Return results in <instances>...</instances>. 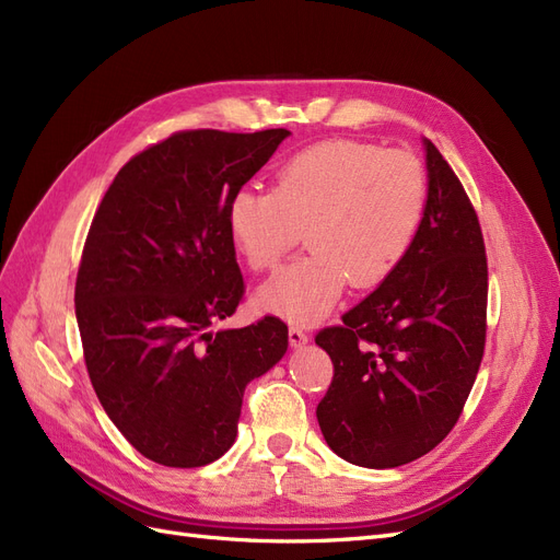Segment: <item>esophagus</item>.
<instances>
[{"mask_svg": "<svg viewBox=\"0 0 560 560\" xmlns=\"http://www.w3.org/2000/svg\"><path fill=\"white\" fill-rule=\"evenodd\" d=\"M290 343L294 346V348H303V346H306L308 343V334L306 331H303L301 327H290Z\"/></svg>", "mask_w": 560, "mask_h": 560, "instance_id": "1", "label": "esophagus"}]
</instances>
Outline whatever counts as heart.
I'll return each mask as SVG.
<instances>
[{"label":"heart","mask_w":560,"mask_h":560,"mask_svg":"<svg viewBox=\"0 0 560 560\" xmlns=\"http://www.w3.org/2000/svg\"><path fill=\"white\" fill-rule=\"evenodd\" d=\"M428 208V173L409 151L327 140L296 151L273 189H241L229 238L252 270H273L306 231L311 252L259 292V306L296 325L327 315L346 284L376 287L409 254Z\"/></svg>","instance_id":"obj_1"}]
</instances>
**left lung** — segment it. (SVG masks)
Returning <instances> with one entry per match:
<instances>
[{
    "label": "left lung",
    "mask_w": 560,
    "mask_h": 560,
    "mask_svg": "<svg viewBox=\"0 0 560 560\" xmlns=\"http://www.w3.org/2000/svg\"><path fill=\"white\" fill-rule=\"evenodd\" d=\"M428 208L393 276L315 336L334 364L317 422L343 460L387 469L442 444L479 374L488 264L477 210L425 140Z\"/></svg>",
    "instance_id": "1"
}]
</instances>
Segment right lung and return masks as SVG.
<instances>
[{
	"instance_id": "obj_1",
	"label": "right lung",
	"mask_w": 560,
	"mask_h": 560,
	"mask_svg": "<svg viewBox=\"0 0 560 560\" xmlns=\"http://www.w3.org/2000/svg\"><path fill=\"white\" fill-rule=\"evenodd\" d=\"M287 135L175 132L118 171L93 217L74 287L83 360L118 432L159 465L222 457L247 383L287 352L273 315L210 329L245 294L229 200Z\"/></svg>"
}]
</instances>
